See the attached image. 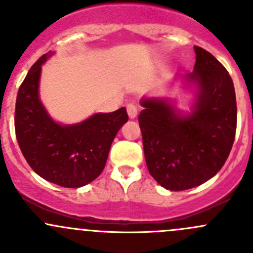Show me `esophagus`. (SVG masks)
Instances as JSON below:
<instances>
[{
    "mask_svg": "<svg viewBox=\"0 0 253 253\" xmlns=\"http://www.w3.org/2000/svg\"><path fill=\"white\" fill-rule=\"evenodd\" d=\"M127 114H128L129 119H134L138 114V105L136 103H129L127 105Z\"/></svg>",
    "mask_w": 253,
    "mask_h": 253,
    "instance_id": "esophagus-1",
    "label": "esophagus"
}]
</instances>
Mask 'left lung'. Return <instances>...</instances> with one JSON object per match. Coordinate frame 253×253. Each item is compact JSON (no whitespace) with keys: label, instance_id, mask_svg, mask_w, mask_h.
<instances>
[{"label":"left lung","instance_id":"obj_1","mask_svg":"<svg viewBox=\"0 0 253 253\" xmlns=\"http://www.w3.org/2000/svg\"><path fill=\"white\" fill-rule=\"evenodd\" d=\"M187 81L197 84L192 114L177 116L163 100L144 99L138 116L149 174L171 191L202 185L223 168L235 141L237 109L233 79L205 48L195 46Z\"/></svg>","mask_w":253,"mask_h":253}]
</instances>
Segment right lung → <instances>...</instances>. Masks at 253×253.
I'll list each match as a JSON object with an SVG mask.
<instances>
[{"instance_id": "add662e5", "label": "right lung", "mask_w": 253, "mask_h": 253, "mask_svg": "<svg viewBox=\"0 0 253 253\" xmlns=\"http://www.w3.org/2000/svg\"><path fill=\"white\" fill-rule=\"evenodd\" d=\"M42 55L20 84L14 128L25 160L38 175L58 186L77 188L95 180L104 170L115 136L126 124L125 108L95 114L81 124L62 126L50 119L39 100Z\"/></svg>"}]
</instances>
